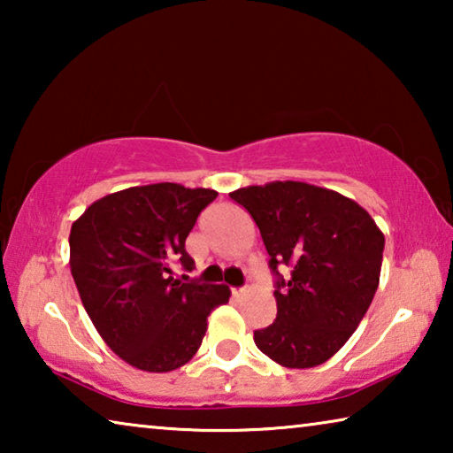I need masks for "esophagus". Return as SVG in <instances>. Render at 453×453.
<instances>
[{
    "mask_svg": "<svg viewBox=\"0 0 453 453\" xmlns=\"http://www.w3.org/2000/svg\"><path fill=\"white\" fill-rule=\"evenodd\" d=\"M232 294H234V297H245L250 294V289L248 288H234Z\"/></svg>",
    "mask_w": 453,
    "mask_h": 453,
    "instance_id": "esophagus-1",
    "label": "esophagus"
}]
</instances>
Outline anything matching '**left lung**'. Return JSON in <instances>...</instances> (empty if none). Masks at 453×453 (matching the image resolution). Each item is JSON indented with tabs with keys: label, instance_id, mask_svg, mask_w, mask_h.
<instances>
[{
	"label": "left lung",
	"instance_id": "obj_1",
	"mask_svg": "<svg viewBox=\"0 0 453 453\" xmlns=\"http://www.w3.org/2000/svg\"><path fill=\"white\" fill-rule=\"evenodd\" d=\"M250 211L278 275V318L254 332L275 364L305 370L343 348L380 286L383 237L354 199L305 181H270L229 194ZM278 265L292 267L283 280Z\"/></svg>",
	"mask_w": 453,
	"mask_h": 453
}]
</instances>
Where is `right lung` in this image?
I'll return each mask as SVG.
<instances>
[{"label":"right lung","mask_w":453,"mask_h":453,"mask_svg":"<svg viewBox=\"0 0 453 453\" xmlns=\"http://www.w3.org/2000/svg\"><path fill=\"white\" fill-rule=\"evenodd\" d=\"M216 189L150 183L97 199L72 224L70 267L83 308L113 354L137 370L186 365L202 346L208 316L229 302L227 286L183 283L194 259L186 237Z\"/></svg>","instance_id":"obj_1"}]
</instances>
